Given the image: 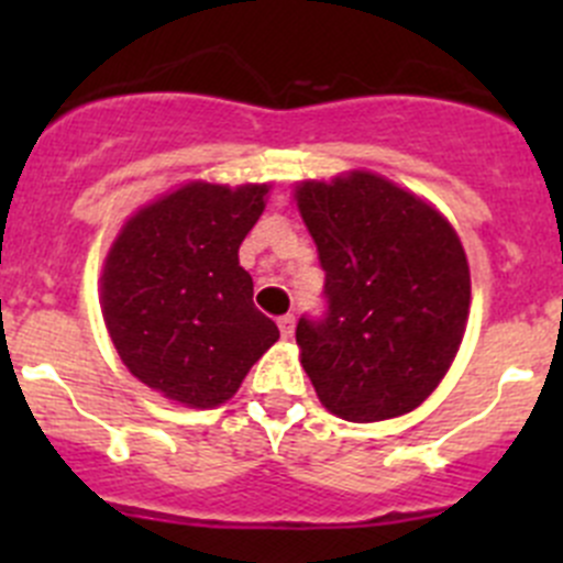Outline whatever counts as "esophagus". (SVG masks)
<instances>
[{
    "instance_id": "esophagus-1",
    "label": "esophagus",
    "mask_w": 563,
    "mask_h": 563,
    "mask_svg": "<svg viewBox=\"0 0 563 563\" xmlns=\"http://www.w3.org/2000/svg\"><path fill=\"white\" fill-rule=\"evenodd\" d=\"M277 327H280L283 338L288 340L294 334V327H297V318H294V316H280V318H277Z\"/></svg>"
}]
</instances>
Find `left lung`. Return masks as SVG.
Here are the masks:
<instances>
[{"mask_svg":"<svg viewBox=\"0 0 563 563\" xmlns=\"http://www.w3.org/2000/svg\"><path fill=\"white\" fill-rule=\"evenodd\" d=\"M327 283V313L299 318L302 367L349 422L413 411L455 360L471 275L439 209L371 172L297 185Z\"/></svg>","mask_w":563,"mask_h":563,"instance_id":"8db88e82","label":"left lung"}]
</instances>
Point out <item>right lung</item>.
<instances>
[{
    "instance_id": "right-lung-1",
    "label": "right lung",
    "mask_w": 563,
    "mask_h": 563,
    "mask_svg": "<svg viewBox=\"0 0 563 563\" xmlns=\"http://www.w3.org/2000/svg\"><path fill=\"white\" fill-rule=\"evenodd\" d=\"M266 192L269 185L187 181L139 209L108 250V334L124 367L168 400L220 406L280 338L240 266Z\"/></svg>"
}]
</instances>
